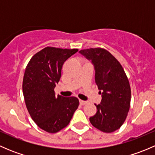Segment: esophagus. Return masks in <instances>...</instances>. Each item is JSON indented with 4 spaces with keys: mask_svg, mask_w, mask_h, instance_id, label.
I'll return each mask as SVG.
<instances>
[{
    "mask_svg": "<svg viewBox=\"0 0 155 155\" xmlns=\"http://www.w3.org/2000/svg\"><path fill=\"white\" fill-rule=\"evenodd\" d=\"M79 104H81V105H85V104H87V101H82V100H79Z\"/></svg>",
    "mask_w": 155,
    "mask_h": 155,
    "instance_id": "34e87169",
    "label": "esophagus"
}]
</instances>
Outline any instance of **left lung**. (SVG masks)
Masks as SVG:
<instances>
[{"mask_svg": "<svg viewBox=\"0 0 155 155\" xmlns=\"http://www.w3.org/2000/svg\"><path fill=\"white\" fill-rule=\"evenodd\" d=\"M79 53L91 61L95 82L102 96L97 112L89 118L94 127L112 133L124 124L130 105L131 91L125 72L118 61L104 48L82 49Z\"/></svg>", "mask_w": 155, "mask_h": 155, "instance_id": "1", "label": "left lung"}]
</instances>
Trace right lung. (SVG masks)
<instances>
[{
  "label": "right lung",
  "instance_id": "add662e5",
  "mask_svg": "<svg viewBox=\"0 0 155 155\" xmlns=\"http://www.w3.org/2000/svg\"><path fill=\"white\" fill-rule=\"evenodd\" d=\"M77 51L48 46L36 53L26 67L22 83L26 107L37 126L48 133L68 126L79 105L75 97H56L54 91L64 63Z\"/></svg>",
  "mask_w": 155,
  "mask_h": 155
}]
</instances>
